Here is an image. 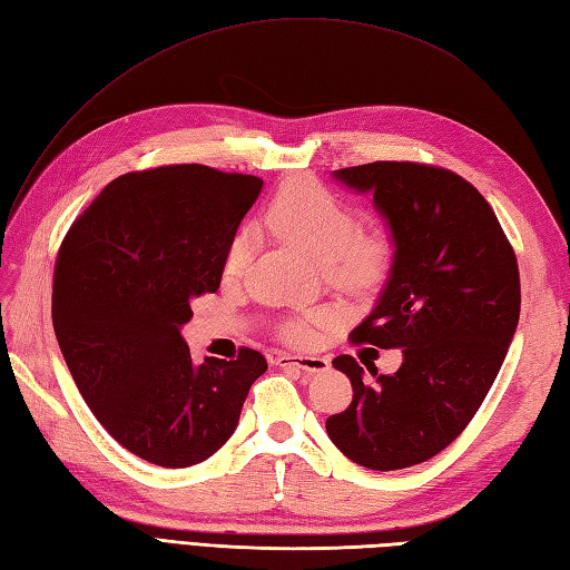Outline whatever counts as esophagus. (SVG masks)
<instances>
[{
  "label": "esophagus",
  "instance_id": "obj_1",
  "mask_svg": "<svg viewBox=\"0 0 570 570\" xmlns=\"http://www.w3.org/2000/svg\"><path fill=\"white\" fill-rule=\"evenodd\" d=\"M279 368H296L305 375L325 373L330 368V361L325 356H294V354H279L274 358Z\"/></svg>",
  "mask_w": 570,
  "mask_h": 570
}]
</instances>
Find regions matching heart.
Listing matches in <instances>:
<instances>
[{"instance_id": "obj_1", "label": "heart", "mask_w": 570, "mask_h": 570, "mask_svg": "<svg viewBox=\"0 0 570 570\" xmlns=\"http://www.w3.org/2000/svg\"><path fill=\"white\" fill-rule=\"evenodd\" d=\"M265 224L276 238L298 247L317 265H325L332 279L348 286L373 282L387 262L385 238L375 233H358L356 212L311 178L286 183L269 202ZM253 247L255 238L247 228L233 236L224 255V274L228 279L245 272ZM315 325V317L291 320L284 325V337L308 342Z\"/></svg>"}]
</instances>
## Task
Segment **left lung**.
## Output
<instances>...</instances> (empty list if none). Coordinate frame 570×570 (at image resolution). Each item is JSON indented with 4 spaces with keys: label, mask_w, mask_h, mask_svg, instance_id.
Here are the masks:
<instances>
[{
    "label": "left lung",
    "mask_w": 570,
    "mask_h": 570,
    "mask_svg": "<svg viewBox=\"0 0 570 570\" xmlns=\"http://www.w3.org/2000/svg\"><path fill=\"white\" fill-rule=\"evenodd\" d=\"M356 193H371L392 233V267L375 308L352 342L402 348L392 375L346 373L354 400L327 419L344 455L375 472L404 470L448 448L470 424L499 375L520 317L513 247L489 202L458 173L412 160L334 170Z\"/></svg>",
    "instance_id": "8db88e82"
}]
</instances>
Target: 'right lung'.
<instances>
[{
    "instance_id": "right-lung-1",
    "label": "right lung",
    "mask_w": 570,
    "mask_h": 570,
    "mask_svg": "<svg viewBox=\"0 0 570 570\" xmlns=\"http://www.w3.org/2000/svg\"><path fill=\"white\" fill-rule=\"evenodd\" d=\"M255 175L183 164L115 178L55 262L52 325L81 397L137 458L180 470L212 458L267 371L255 348L195 363L180 327L216 294Z\"/></svg>"
}]
</instances>
